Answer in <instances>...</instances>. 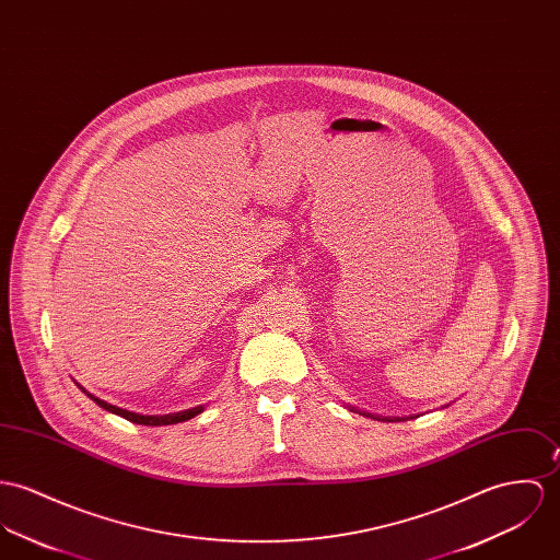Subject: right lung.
<instances>
[{"label": "right lung", "mask_w": 560, "mask_h": 560, "mask_svg": "<svg viewBox=\"0 0 560 560\" xmlns=\"http://www.w3.org/2000/svg\"><path fill=\"white\" fill-rule=\"evenodd\" d=\"M98 407L113 412V415H119L132 423H139V425H171V423H179V421H188L192 419L195 415L203 412V407L188 408V410H182V412H173V415H141V412H132V410H126V408L115 407V405H108L101 398L88 394Z\"/></svg>", "instance_id": "obj_1"}]
</instances>
